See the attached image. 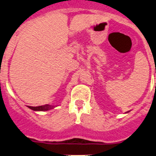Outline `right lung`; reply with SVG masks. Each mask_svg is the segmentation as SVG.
Listing matches in <instances>:
<instances>
[{
    "label": "right lung",
    "mask_w": 156,
    "mask_h": 156,
    "mask_svg": "<svg viewBox=\"0 0 156 156\" xmlns=\"http://www.w3.org/2000/svg\"><path fill=\"white\" fill-rule=\"evenodd\" d=\"M28 107L33 111H48L54 108L55 106L50 105H45L37 106V107H32V106H28Z\"/></svg>",
    "instance_id": "right-lung-1"
}]
</instances>
